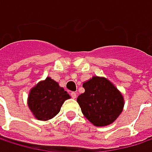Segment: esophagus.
Returning a JSON list of instances; mask_svg holds the SVG:
<instances>
[{
    "label": "esophagus",
    "mask_w": 152,
    "mask_h": 152,
    "mask_svg": "<svg viewBox=\"0 0 152 152\" xmlns=\"http://www.w3.org/2000/svg\"><path fill=\"white\" fill-rule=\"evenodd\" d=\"M70 96H71V97H72L73 99H76L77 95H76V94L75 93V92H71V93H70Z\"/></svg>",
    "instance_id": "34e87169"
}]
</instances>
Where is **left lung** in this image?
<instances>
[{
  "mask_svg": "<svg viewBox=\"0 0 152 152\" xmlns=\"http://www.w3.org/2000/svg\"><path fill=\"white\" fill-rule=\"evenodd\" d=\"M85 92L77 97L83 115L96 126L112 124L124 107V98L105 77L93 76L83 84Z\"/></svg>",
  "mask_w": 152,
  "mask_h": 152,
  "instance_id": "obj_1",
  "label": "left lung"
}]
</instances>
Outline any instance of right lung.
I'll list each match as a JSON object with an SVG mask.
<instances>
[{
    "mask_svg": "<svg viewBox=\"0 0 152 152\" xmlns=\"http://www.w3.org/2000/svg\"><path fill=\"white\" fill-rule=\"evenodd\" d=\"M70 96L50 77L41 81L30 90L27 104L39 121H48L58 114L63 103Z\"/></svg>",
    "mask_w": 152,
    "mask_h": 152,
    "instance_id": "obj_1",
    "label": "right lung"
}]
</instances>
